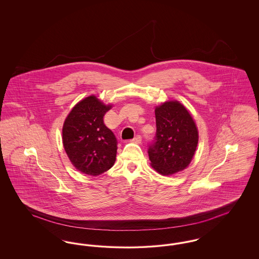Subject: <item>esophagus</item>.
Returning a JSON list of instances; mask_svg holds the SVG:
<instances>
[{
  "instance_id": "1",
  "label": "esophagus",
  "mask_w": 259,
  "mask_h": 259,
  "mask_svg": "<svg viewBox=\"0 0 259 259\" xmlns=\"http://www.w3.org/2000/svg\"><path fill=\"white\" fill-rule=\"evenodd\" d=\"M131 142L132 143H136V144H140L142 142V137L140 135H137L134 139L131 140Z\"/></svg>"
}]
</instances>
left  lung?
<instances>
[{"instance_id": "1", "label": "left lung", "mask_w": 259, "mask_h": 259, "mask_svg": "<svg viewBox=\"0 0 259 259\" xmlns=\"http://www.w3.org/2000/svg\"><path fill=\"white\" fill-rule=\"evenodd\" d=\"M156 133L148 145L152 168L163 176L185 169L198 144L195 122L185 107L177 101L166 102L155 109Z\"/></svg>"}]
</instances>
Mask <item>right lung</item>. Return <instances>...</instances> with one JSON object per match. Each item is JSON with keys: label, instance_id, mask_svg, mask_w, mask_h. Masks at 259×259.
I'll return each instance as SVG.
<instances>
[{"label": "right lung", "instance_id": "add662e5", "mask_svg": "<svg viewBox=\"0 0 259 259\" xmlns=\"http://www.w3.org/2000/svg\"><path fill=\"white\" fill-rule=\"evenodd\" d=\"M111 106L95 96L77 103L63 125V145L74 167L89 176H98L114 164L117 140L104 123Z\"/></svg>", "mask_w": 259, "mask_h": 259}]
</instances>
